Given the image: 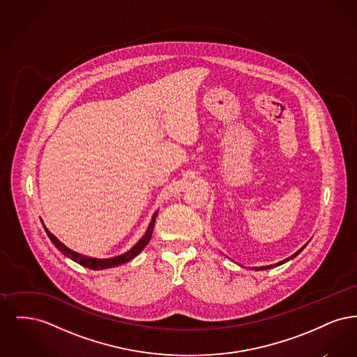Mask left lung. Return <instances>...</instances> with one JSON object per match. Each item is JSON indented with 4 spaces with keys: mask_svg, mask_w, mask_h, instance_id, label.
<instances>
[{
    "mask_svg": "<svg viewBox=\"0 0 357 357\" xmlns=\"http://www.w3.org/2000/svg\"><path fill=\"white\" fill-rule=\"evenodd\" d=\"M305 248V246H304ZM304 248H301L297 253H294V255H291L290 258H287V259H284V261H281V262H278V264H275V265H269V266H261V268H253V269H255V271H266V269H272V268H274V266H278V265H281V264H284V262H287V261H289V259H291V258H294L296 255H300L301 252H303V249Z\"/></svg>",
    "mask_w": 357,
    "mask_h": 357,
    "instance_id": "1",
    "label": "left lung"
}]
</instances>
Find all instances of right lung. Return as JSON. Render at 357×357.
Masks as SVG:
<instances>
[{
	"instance_id": "1",
	"label": "right lung",
	"mask_w": 357,
	"mask_h": 357,
	"mask_svg": "<svg viewBox=\"0 0 357 357\" xmlns=\"http://www.w3.org/2000/svg\"><path fill=\"white\" fill-rule=\"evenodd\" d=\"M155 220H156V213L153 214V221L150 223L149 230H147V233L144 234V237L142 238V239L136 243L135 246H134L130 252H127V253H124L123 255H119V257L105 258V259H100V258H92V257H86V255L75 253L73 250L68 249L64 243H61L57 238L54 237V236L52 234L51 231H50L45 226H44V229H45V231H47L48 237L51 238L53 245H54V246H56V248H57L63 255H67V257H69L70 259H73L75 262L80 264L82 266H85V268H88V269H92V271H100V269H108V268H114V266H118V265H123V264H126V262L131 261L132 258H135L136 255H139V253L146 248V245L150 242L151 236H153Z\"/></svg>"
}]
</instances>
